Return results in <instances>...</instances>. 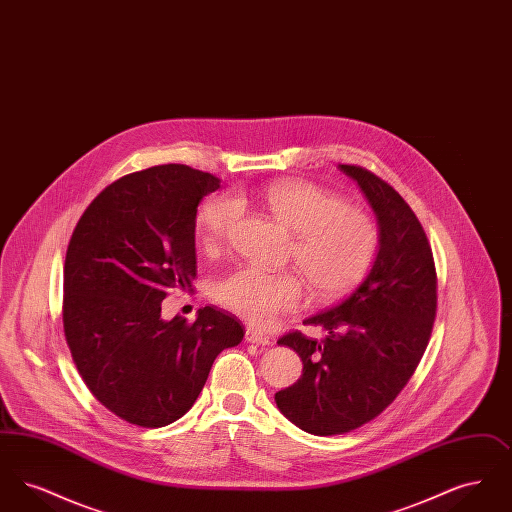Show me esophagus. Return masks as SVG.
I'll list each match as a JSON object with an SVG mask.
<instances>
[{
    "mask_svg": "<svg viewBox=\"0 0 512 512\" xmlns=\"http://www.w3.org/2000/svg\"><path fill=\"white\" fill-rule=\"evenodd\" d=\"M245 340L249 341V343H257V345H268L272 338L267 336V334H263L261 330H255V328H247L245 330Z\"/></svg>",
    "mask_w": 512,
    "mask_h": 512,
    "instance_id": "esophagus-1",
    "label": "esophagus"
}]
</instances>
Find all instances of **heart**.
I'll use <instances>...</instances> for the list:
<instances>
[{"label": "heart", "instance_id": "b5f03b06", "mask_svg": "<svg viewBox=\"0 0 512 512\" xmlns=\"http://www.w3.org/2000/svg\"><path fill=\"white\" fill-rule=\"evenodd\" d=\"M244 195L213 197L197 215V238L205 251H217L240 219ZM268 213L293 234L290 257L303 272L313 295L332 301L351 292L376 257L380 230L363 209L347 207L307 180H278L261 192ZM222 307L253 326H268L293 311L305 297L303 280L293 272L236 268L217 282Z\"/></svg>", "mask_w": 512, "mask_h": 512}]
</instances>
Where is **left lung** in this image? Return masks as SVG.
Here are the masks:
<instances>
[{
    "mask_svg": "<svg viewBox=\"0 0 512 512\" xmlns=\"http://www.w3.org/2000/svg\"><path fill=\"white\" fill-rule=\"evenodd\" d=\"M363 190L380 226V249L363 284L307 318L328 334L290 332L278 343L301 357L303 374L274 399L315 436L351 432L376 418L407 386L432 336L438 276L432 247L409 203L374 172L340 165Z\"/></svg>",
    "mask_w": 512,
    "mask_h": 512,
    "instance_id": "1",
    "label": "left lung"
}]
</instances>
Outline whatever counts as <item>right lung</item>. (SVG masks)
I'll list each match as a JSON object with an SVG mask.
<instances>
[{"label":"right lung","mask_w":512,"mask_h":512,"mask_svg":"<svg viewBox=\"0 0 512 512\" xmlns=\"http://www.w3.org/2000/svg\"><path fill=\"white\" fill-rule=\"evenodd\" d=\"M220 180L159 165L109 184L74 226L63 270V330L74 365L122 420L161 428L188 413L222 349L244 340L215 307L163 320L161 301L194 292L195 215Z\"/></svg>","instance_id":"1"}]
</instances>
